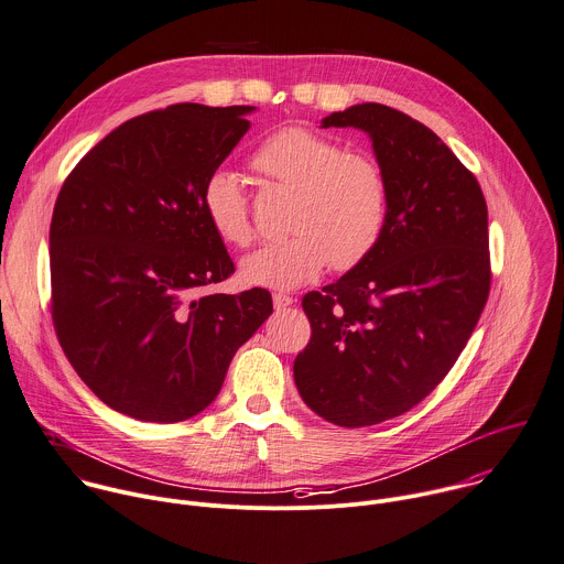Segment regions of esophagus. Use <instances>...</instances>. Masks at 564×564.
Wrapping results in <instances>:
<instances>
[{
	"instance_id": "obj_1",
	"label": "esophagus",
	"mask_w": 564,
	"mask_h": 564,
	"mask_svg": "<svg viewBox=\"0 0 564 564\" xmlns=\"http://www.w3.org/2000/svg\"><path fill=\"white\" fill-rule=\"evenodd\" d=\"M272 303H274L276 310H285V307H290V305L294 303V299H292L290 294H281V292H279V294L272 296Z\"/></svg>"
}]
</instances>
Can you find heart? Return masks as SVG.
Returning <instances> with one entry per match:
<instances>
[{
	"instance_id": "1",
	"label": "heart",
	"mask_w": 564,
	"mask_h": 564,
	"mask_svg": "<svg viewBox=\"0 0 564 564\" xmlns=\"http://www.w3.org/2000/svg\"><path fill=\"white\" fill-rule=\"evenodd\" d=\"M254 170L292 191L285 239L250 252L239 268L252 288L294 290L314 281L327 265L347 272L381 243L390 193L383 170L362 154L345 152L334 139L310 128H283L252 154ZM204 215L215 235L230 246L254 237L248 197L235 172L217 167L202 187Z\"/></svg>"
}]
</instances>
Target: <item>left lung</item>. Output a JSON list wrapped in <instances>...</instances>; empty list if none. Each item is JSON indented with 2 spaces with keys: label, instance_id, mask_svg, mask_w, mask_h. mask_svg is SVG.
Masks as SVG:
<instances>
[{
  "label": "left lung",
  "instance_id": "obj_1",
  "mask_svg": "<svg viewBox=\"0 0 564 564\" xmlns=\"http://www.w3.org/2000/svg\"><path fill=\"white\" fill-rule=\"evenodd\" d=\"M367 132L388 181L381 243L303 296L312 325L294 360L305 405L367 427L419 405L452 369L489 296L487 204L476 176L421 121L383 104L332 112L321 128Z\"/></svg>",
  "mask_w": 564,
  "mask_h": 564
}]
</instances>
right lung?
I'll use <instances>...</instances> for the list:
<instances>
[{"mask_svg":"<svg viewBox=\"0 0 564 564\" xmlns=\"http://www.w3.org/2000/svg\"><path fill=\"white\" fill-rule=\"evenodd\" d=\"M254 106L176 104L104 137L64 181L51 221L57 338L108 408L176 423L219 394L237 349L272 314L268 290L199 294L235 272L202 187Z\"/></svg>","mask_w":564,"mask_h":564,"instance_id":"obj_1","label":"right lung"}]
</instances>
